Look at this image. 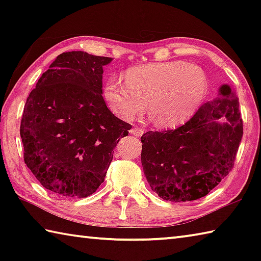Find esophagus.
Segmentation results:
<instances>
[{"instance_id": "obj_1", "label": "esophagus", "mask_w": 261, "mask_h": 261, "mask_svg": "<svg viewBox=\"0 0 261 261\" xmlns=\"http://www.w3.org/2000/svg\"><path fill=\"white\" fill-rule=\"evenodd\" d=\"M144 129H141V127H134V129L130 130V134L136 137H141L144 135Z\"/></svg>"}]
</instances>
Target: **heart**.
I'll list each match as a JSON object with an SVG mask.
<instances>
[{
	"label": "heart",
	"mask_w": 261,
	"mask_h": 261,
	"mask_svg": "<svg viewBox=\"0 0 261 261\" xmlns=\"http://www.w3.org/2000/svg\"><path fill=\"white\" fill-rule=\"evenodd\" d=\"M125 83L110 78L105 96L113 112L130 121L148 113L159 126L171 127L191 118L200 107L207 91L205 74L197 65L182 61L151 62L125 72Z\"/></svg>",
	"instance_id": "heart-1"
}]
</instances>
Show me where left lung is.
<instances>
[{
  "label": "left lung",
  "mask_w": 261,
  "mask_h": 261,
  "mask_svg": "<svg viewBox=\"0 0 261 261\" xmlns=\"http://www.w3.org/2000/svg\"><path fill=\"white\" fill-rule=\"evenodd\" d=\"M218 92L182 126L141 136L144 174L162 199H199L232 170L243 136L240 102L228 84Z\"/></svg>",
  "instance_id": "left-lung-1"
}]
</instances>
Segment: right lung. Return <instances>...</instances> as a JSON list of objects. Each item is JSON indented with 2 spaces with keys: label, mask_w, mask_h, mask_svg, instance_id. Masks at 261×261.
Listing matches in <instances>:
<instances>
[{
  "label": "right lung",
  "mask_w": 261,
  "mask_h": 261,
  "mask_svg": "<svg viewBox=\"0 0 261 261\" xmlns=\"http://www.w3.org/2000/svg\"><path fill=\"white\" fill-rule=\"evenodd\" d=\"M112 57L84 51L59 55L31 91L20 122L24 161L43 188L85 198L105 180L114 149L131 124L102 98Z\"/></svg>",
  "instance_id": "right-lung-1"
}]
</instances>
